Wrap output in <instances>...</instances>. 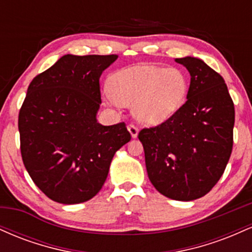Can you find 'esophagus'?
Listing matches in <instances>:
<instances>
[{
    "instance_id": "1",
    "label": "esophagus",
    "mask_w": 252,
    "mask_h": 252,
    "mask_svg": "<svg viewBox=\"0 0 252 252\" xmlns=\"http://www.w3.org/2000/svg\"><path fill=\"white\" fill-rule=\"evenodd\" d=\"M128 130H129L130 135H131L132 138L137 137V135H138V129L136 128L135 126H132V124H129V126H128Z\"/></svg>"
}]
</instances>
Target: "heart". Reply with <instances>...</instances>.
<instances>
[{
    "instance_id": "obj_1",
    "label": "heart",
    "mask_w": 252,
    "mask_h": 252,
    "mask_svg": "<svg viewBox=\"0 0 252 252\" xmlns=\"http://www.w3.org/2000/svg\"><path fill=\"white\" fill-rule=\"evenodd\" d=\"M106 88L115 103L131 108L137 122L158 126L184 105L189 79L178 67L136 65L112 74Z\"/></svg>"
}]
</instances>
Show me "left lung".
<instances>
[{"label":"left lung","mask_w":252,"mask_h":252,"mask_svg":"<svg viewBox=\"0 0 252 252\" xmlns=\"http://www.w3.org/2000/svg\"><path fill=\"white\" fill-rule=\"evenodd\" d=\"M189 72L187 100L166 122L142 129L148 178L161 194L190 201L213 189L233 144L235 106L219 73L201 59H175Z\"/></svg>","instance_id":"8db88e82"}]
</instances>
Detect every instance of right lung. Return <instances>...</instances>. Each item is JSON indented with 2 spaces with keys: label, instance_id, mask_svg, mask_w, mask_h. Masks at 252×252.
<instances>
[{
  "label": "right lung",
  "instance_id": "obj_1",
  "mask_svg": "<svg viewBox=\"0 0 252 252\" xmlns=\"http://www.w3.org/2000/svg\"><path fill=\"white\" fill-rule=\"evenodd\" d=\"M117 58L66 54L28 86L19 114L22 160L53 201L73 205L94 198L115 153L131 138L124 123L97 121L99 78Z\"/></svg>",
  "mask_w": 252,
  "mask_h": 252
}]
</instances>
